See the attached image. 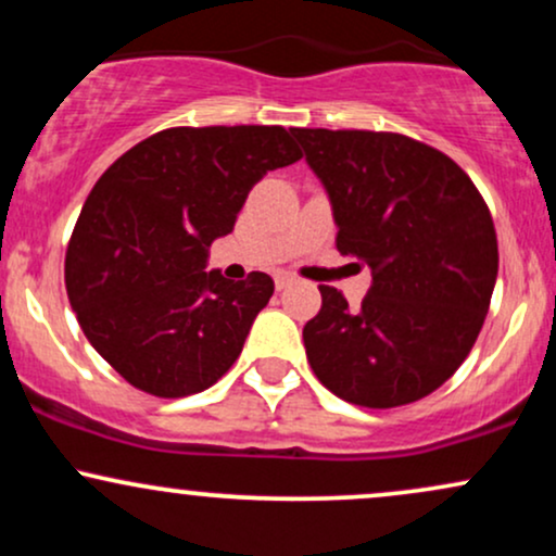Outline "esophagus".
Here are the masks:
<instances>
[{
  "mask_svg": "<svg viewBox=\"0 0 556 556\" xmlns=\"http://www.w3.org/2000/svg\"><path fill=\"white\" fill-rule=\"evenodd\" d=\"M274 285H277V290H285V287L292 285V274L277 271V274H274Z\"/></svg>",
  "mask_w": 556,
  "mask_h": 556,
  "instance_id": "esophagus-1",
  "label": "esophagus"
}]
</instances>
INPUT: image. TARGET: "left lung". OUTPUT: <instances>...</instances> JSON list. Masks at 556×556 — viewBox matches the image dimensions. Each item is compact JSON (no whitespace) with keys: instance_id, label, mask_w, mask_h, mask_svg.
I'll return each instance as SVG.
<instances>
[{"instance_id":"8db88e82","label":"left lung","mask_w":556,"mask_h":556,"mask_svg":"<svg viewBox=\"0 0 556 556\" xmlns=\"http://www.w3.org/2000/svg\"><path fill=\"white\" fill-rule=\"evenodd\" d=\"M321 180L337 251L366 261L361 308L321 285L303 327L305 355L329 392L397 407L460 368L486 318L500 251L470 177L442 151L397 132L290 127Z\"/></svg>"}]
</instances>
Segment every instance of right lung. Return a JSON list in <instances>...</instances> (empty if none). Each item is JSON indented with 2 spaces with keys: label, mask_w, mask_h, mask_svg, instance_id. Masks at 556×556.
<instances>
[{
  "label": "right lung",
  "mask_w": 556,
  "mask_h": 556,
  "mask_svg": "<svg viewBox=\"0 0 556 556\" xmlns=\"http://www.w3.org/2000/svg\"><path fill=\"white\" fill-rule=\"evenodd\" d=\"M303 156L279 125L169 127L93 185L65 258L67 298L96 353L156 397L208 389L238 361L269 274L206 271L266 172Z\"/></svg>",
  "instance_id": "1"
}]
</instances>
